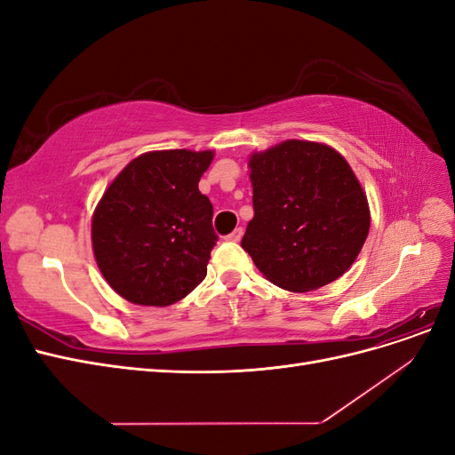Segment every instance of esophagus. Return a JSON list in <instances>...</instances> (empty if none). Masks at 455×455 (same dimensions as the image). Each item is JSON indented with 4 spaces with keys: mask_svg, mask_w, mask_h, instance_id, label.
Masks as SVG:
<instances>
[{
    "mask_svg": "<svg viewBox=\"0 0 455 455\" xmlns=\"http://www.w3.org/2000/svg\"><path fill=\"white\" fill-rule=\"evenodd\" d=\"M241 237H243V228H235L233 229L229 235L226 237L228 241H233V243H237V241H241Z\"/></svg>",
    "mask_w": 455,
    "mask_h": 455,
    "instance_id": "1",
    "label": "esophagus"
}]
</instances>
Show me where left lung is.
<instances>
[{
	"mask_svg": "<svg viewBox=\"0 0 455 455\" xmlns=\"http://www.w3.org/2000/svg\"><path fill=\"white\" fill-rule=\"evenodd\" d=\"M254 218L241 246L284 291L336 281L370 229L364 191L347 161L324 144L286 140L249 161Z\"/></svg>",
	"mask_w": 455,
	"mask_h": 455,
	"instance_id": "1",
	"label": "left lung"
}]
</instances>
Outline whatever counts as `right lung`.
<instances>
[{
  "label": "right lung",
  "instance_id": "right-lung-1",
  "mask_svg": "<svg viewBox=\"0 0 455 455\" xmlns=\"http://www.w3.org/2000/svg\"><path fill=\"white\" fill-rule=\"evenodd\" d=\"M212 151H151L109 184L92 218V251L125 299L164 307L206 277L218 241L212 203L199 191Z\"/></svg>",
  "mask_w": 455,
  "mask_h": 455
}]
</instances>
